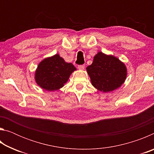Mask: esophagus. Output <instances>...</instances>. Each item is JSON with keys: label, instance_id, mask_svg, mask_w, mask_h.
<instances>
[{"label": "esophagus", "instance_id": "1", "mask_svg": "<svg viewBox=\"0 0 154 154\" xmlns=\"http://www.w3.org/2000/svg\"><path fill=\"white\" fill-rule=\"evenodd\" d=\"M77 68L79 70H83L85 68V66L84 65H79V66H77Z\"/></svg>", "mask_w": 154, "mask_h": 154}]
</instances>
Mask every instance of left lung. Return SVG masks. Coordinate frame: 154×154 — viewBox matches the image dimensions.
Wrapping results in <instances>:
<instances>
[{"instance_id": "1", "label": "left lung", "mask_w": 154, "mask_h": 154, "mask_svg": "<svg viewBox=\"0 0 154 154\" xmlns=\"http://www.w3.org/2000/svg\"><path fill=\"white\" fill-rule=\"evenodd\" d=\"M91 83L98 90L111 92L121 86L126 80L127 69L125 64L111 55L99 51L94 57L92 64L86 68Z\"/></svg>"}]
</instances>
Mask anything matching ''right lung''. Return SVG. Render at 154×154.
Segmentation results:
<instances>
[{
  "label": "right lung",
  "instance_id": "add662e5",
  "mask_svg": "<svg viewBox=\"0 0 154 154\" xmlns=\"http://www.w3.org/2000/svg\"><path fill=\"white\" fill-rule=\"evenodd\" d=\"M76 68L56 54L45 58L38 64L35 75L38 86L48 91L58 90L64 86Z\"/></svg>",
  "mask_w": 154,
  "mask_h": 154
}]
</instances>
